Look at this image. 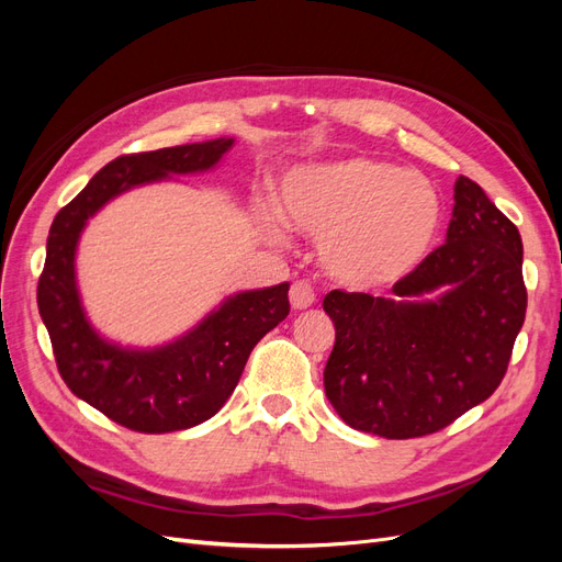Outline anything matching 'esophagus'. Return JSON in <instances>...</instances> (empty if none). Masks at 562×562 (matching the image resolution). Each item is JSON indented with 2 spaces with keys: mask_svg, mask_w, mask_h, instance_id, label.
Masks as SVG:
<instances>
[{
  "mask_svg": "<svg viewBox=\"0 0 562 562\" xmlns=\"http://www.w3.org/2000/svg\"><path fill=\"white\" fill-rule=\"evenodd\" d=\"M316 302V291L310 281H295L291 285V304L295 310H307Z\"/></svg>",
  "mask_w": 562,
  "mask_h": 562,
  "instance_id": "obj_1",
  "label": "esophagus"
}]
</instances>
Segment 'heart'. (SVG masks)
I'll use <instances>...</instances> for the list:
<instances>
[{"label":"heart","instance_id":"heart-1","mask_svg":"<svg viewBox=\"0 0 562 562\" xmlns=\"http://www.w3.org/2000/svg\"><path fill=\"white\" fill-rule=\"evenodd\" d=\"M440 211L429 178L370 157L302 166L281 182L285 223L323 236V262L351 285H386L411 274L436 239ZM281 213L258 206V223L274 239Z\"/></svg>","mask_w":562,"mask_h":562}]
</instances>
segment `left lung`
<instances>
[{
	"label": "left lung",
	"instance_id": "obj_1",
	"mask_svg": "<svg viewBox=\"0 0 562 562\" xmlns=\"http://www.w3.org/2000/svg\"><path fill=\"white\" fill-rule=\"evenodd\" d=\"M434 290L439 297L427 301ZM391 293L323 297L335 323L326 396L351 429L436 434L504 380L527 310L518 227L481 184L459 176L446 244Z\"/></svg>",
	"mask_w": 562,
	"mask_h": 562
}]
</instances>
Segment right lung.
Returning <instances> with one entry per match:
<instances>
[{
	"label": "right lung",
	"instance_id": "add662e5",
	"mask_svg": "<svg viewBox=\"0 0 562 562\" xmlns=\"http://www.w3.org/2000/svg\"><path fill=\"white\" fill-rule=\"evenodd\" d=\"M232 145L217 138L116 157L50 225L37 304L58 372L77 398L126 429L168 434L211 419L239 384L252 347L291 312V283L244 291L173 342L128 349L100 337L81 307L75 255L89 217L131 187L209 171Z\"/></svg>",
	"mask_w": 562,
	"mask_h": 562
}]
</instances>
